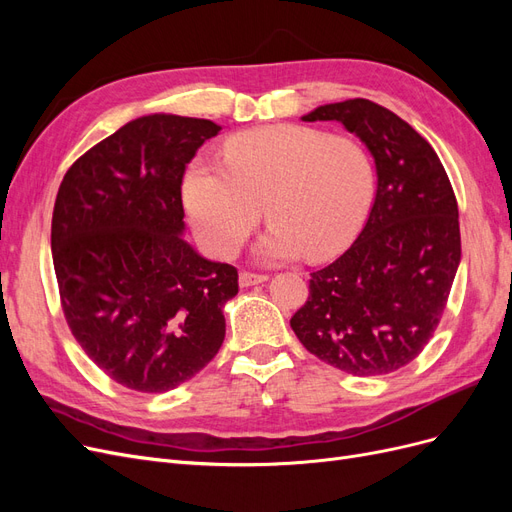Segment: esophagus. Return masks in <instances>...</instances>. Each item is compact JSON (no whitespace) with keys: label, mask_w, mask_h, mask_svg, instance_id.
<instances>
[{"label":"esophagus","mask_w":512,"mask_h":512,"mask_svg":"<svg viewBox=\"0 0 512 512\" xmlns=\"http://www.w3.org/2000/svg\"><path fill=\"white\" fill-rule=\"evenodd\" d=\"M269 280V275H265V273H252V271H241V275H239V284L241 286H254V284H262V282H267Z\"/></svg>","instance_id":"obj_1"}]
</instances>
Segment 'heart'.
<instances>
[{
    "instance_id": "obj_1",
    "label": "heart",
    "mask_w": 512,
    "mask_h": 512,
    "mask_svg": "<svg viewBox=\"0 0 512 512\" xmlns=\"http://www.w3.org/2000/svg\"><path fill=\"white\" fill-rule=\"evenodd\" d=\"M374 198V166L348 136L275 123L230 136L222 166L194 162L183 203L200 241L232 256L262 218L271 228L260 254L271 260L339 254L361 230Z\"/></svg>"
}]
</instances>
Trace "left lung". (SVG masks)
Masks as SVG:
<instances>
[{"mask_svg":"<svg viewBox=\"0 0 512 512\" xmlns=\"http://www.w3.org/2000/svg\"><path fill=\"white\" fill-rule=\"evenodd\" d=\"M303 121L344 123L374 156L378 181L361 235L309 273V297L290 327L346 374H391L423 352L451 294L461 260L453 185L425 138L376 102L324 104Z\"/></svg>","mask_w":512,"mask_h":512,"instance_id":"8db88e82","label":"left lung"}]
</instances>
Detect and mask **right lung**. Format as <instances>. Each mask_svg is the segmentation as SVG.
I'll return each mask as SVG.
<instances>
[{
	"label": "right lung",
	"instance_id": "add662e5",
	"mask_svg": "<svg viewBox=\"0 0 512 512\" xmlns=\"http://www.w3.org/2000/svg\"><path fill=\"white\" fill-rule=\"evenodd\" d=\"M220 130L209 119L138 117L85 151L59 185V303L85 354L126 389H177L224 342L222 307L239 273L179 237L185 164Z\"/></svg>",
	"mask_w": 512,
	"mask_h": 512
}]
</instances>
